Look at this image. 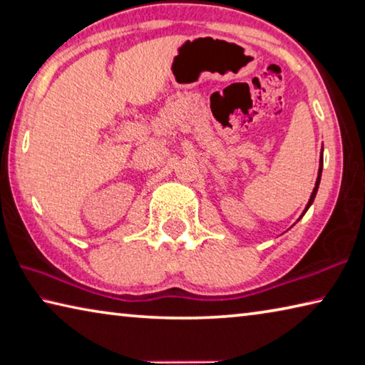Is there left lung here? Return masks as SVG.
<instances>
[{
	"instance_id": "8db88e82",
	"label": "left lung",
	"mask_w": 365,
	"mask_h": 365,
	"mask_svg": "<svg viewBox=\"0 0 365 365\" xmlns=\"http://www.w3.org/2000/svg\"><path fill=\"white\" fill-rule=\"evenodd\" d=\"M322 163H324V157L321 155V166H319V175H317L316 187H314V190H312V194H311V199H309V202H308V205H306V210H308V208L311 207V203L314 202V197H316V194H317V187H319V182H321V175H322ZM306 210H304V212H306Z\"/></svg>"
}]
</instances>
